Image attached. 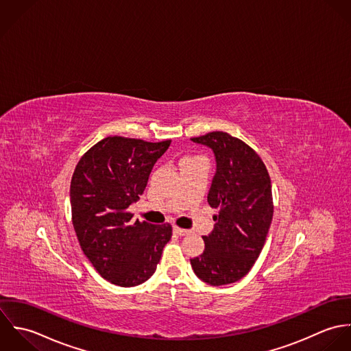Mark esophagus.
<instances>
[{"label":"esophagus","mask_w":351,"mask_h":351,"mask_svg":"<svg viewBox=\"0 0 351 351\" xmlns=\"http://www.w3.org/2000/svg\"><path fill=\"white\" fill-rule=\"evenodd\" d=\"M173 232H175L178 236H187V234L191 233L189 229H182V228H178V226L173 228Z\"/></svg>","instance_id":"1"}]
</instances>
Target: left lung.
Segmentation results:
<instances>
[{"mask_svg": "<svg viewBox=\"0 0 351 351\" xmlns=\"http://www.w3.org/2000/svg\"><path fill=\"white\" fill-rule=\"evenodd\" d=\"M191 141L214 153L208 202L218 209L214 229L204 236L205 251L190 259L191 267L213 286L233 283L248 274L265 245L274 211L270 176L255 150L228 133Z\"/></svg>", "mask_w": 351, "mask_h": 351, "instance_id": "1", "label": "left lung"}]
</instances>
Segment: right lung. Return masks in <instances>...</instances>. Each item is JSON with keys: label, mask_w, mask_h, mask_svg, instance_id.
Instances as JSON below:
<instances>
[{"label": "right lung", "mask_w": 351, "mask_h": 351, "mask_svg": "<svg viewBox=\"0 0 351 351\" xmlns=\"http://www.w3.org/2000/svg\"><path fill=\"white\" fill-rule=\"evenodd\" d=\"M171 141L107 137L78 161L71 183L73 226L82 252L104 280L132 287L156 271L172 236L169 223L132 222L156 161Z\"/></svg>", "instance_id": "add662e5"}]
</instances>
